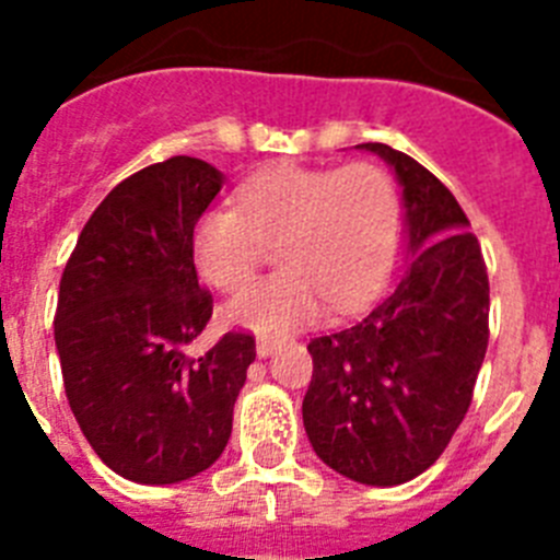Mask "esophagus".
Masks as SVG:
<instances>
[{
    "label": "esophagus",
    "mask_w": 560,
    "mask_h": 560,
    "mask_svg": "<svg viewBox=\"0 0 560 560\" xmlns=\"http://www.w3.org/2000/svg\"><path fill=\"white\" fill-rule=\"evenodd\" d=\"M277 348H280V341H277V339H264V336L257 339V355H264V359H266V355L275 353Z\"/></svg>",
    "instance_id": "esophagus-1"
}]
</instances>
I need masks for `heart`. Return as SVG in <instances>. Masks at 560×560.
Returning a JSON list of instances; mask_svg holds the SVG:
<instances>
[{
    "label": "heart",
    "mask_w": 560,
    "mask_h": 560,
    "mask_svg": "<svg viewBox=\"0 0 560 560\" xmlns=\"http://www.w3.org/2000/svg\"><path fill=\"white\" fill-rule=\"evenodd\" d=\"M398 192L370 162L308 167L280 162L237 190V210L210 207L190 235L192 266L219 291L244 289L277 244L283 271L249 285L226 319L280 336L334 314L364 308L387 283L398 246Z\"/></svg>",
    "instance_id": "heart-1"
}]
</instances>
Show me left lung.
Listing matches in <instances>:
<instances>
[{
    "label": "left lung",
    "instance_id": "left-lung-1",
    "mask_svg": "<svg viewBox=\"0 0 560 560\" xmlns=\"http://www.w3.org/2000/svg\"><path fill=\"white\" fill-rule=\"evenodd\" d=\"M398 176L412 264L361 323L311 339L303 423L316 457L361 485H400L452 443L488 350L491 285L443 182L407 153L361 142Z\"/></svg>",
    "mask_w": 560,
    "mask_h": 560
}]
</instances>
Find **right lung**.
<instances>
[{
  "instance_id": "add662e5",
  "label": "right lung",
  "mask_w": 560,
  "mask_h": 560,
  "mask_svg": "<svg viewBox=\"0 0 560 560\" xmlns=\"http://www.w3.org/2000/svg\"><path fill=\"white\" fill-rule=\"evenodd\" d=\"M224 176L192 156L148 165L101 201L61 275L56 348L78 427L114 474L173 485L210 468L232 434V407L255 336L230 330L207 353L190 235Z\"/></svg>"
}]
</instances>
